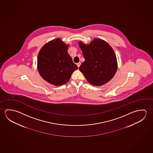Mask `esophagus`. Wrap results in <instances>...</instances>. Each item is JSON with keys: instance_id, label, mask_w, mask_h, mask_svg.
Listing matches in <instances>:
<instances>
[{"instance_id": "1", "label": "esophagus", "mask_w": 153, "mask_h": 153, "mask_svg": "<svg viewBox=\"0 0 153 153\" xmlns=\"http://www.w3.org/2000/svg\"><path fill=\"white\" fill-rule=\"evenodd\" d=\"M77 65L78 67V68L79 67V66L80 65V62H78L77 63Z\"/></svg>"}]
</instances>
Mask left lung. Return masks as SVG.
Segmentation results:
<instances>
[{
    "label": "left lung",
    "mask_w": 153,
    "mask_h": 153,
    "mask_svg": "<svg viewBox=\"0 0 153 153\" xmlns=\"http://www.w3.org/2000/svg\"><path fill=\"white\" fill-rule=\"evenodd\" d=\"M78 45L85 59L79 69L88 82L101 86L111 80L117 69V62L110 45L99 38L94 39L88 45L82 42Z\"/></svg>",
    "instance_id": "8db88e82"
}]
</instances>
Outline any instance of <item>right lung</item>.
<instances>
[{
  "mask_svg": "<svg viewBox=\"0 0 153 153\" xmlns=\"http://www.w3.org/2000/svg\"><path fill=\"white\" fill-rule=\"evenodd\" d=\"M68 46L58 38L44 45L38 53V72L51 84L61 86L67 83L78 69L68 54Z\"/></svg>",
  "mask_w": 153,
  "mask_h": 153,
  "instance_id": "add662e5",
  "label": "right lung"
}]
</instances>
